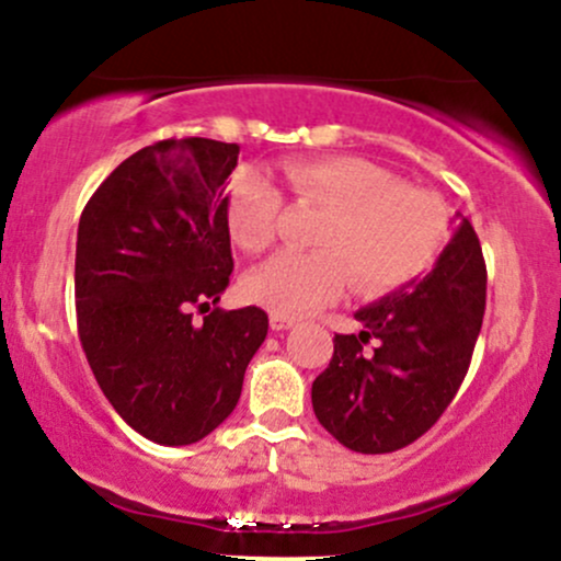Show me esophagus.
Masks as SVG:
<instances>
[{
  "label": "esophagus",
  "mask_w": 561,
  "mask_h": 561,
  "mask_svg": "<svg viewBox=\"0 0 561 561\" xmlns=\"http://www.w3.org/2000/svg\"><path fill=\"white\" fill-rule=\"evenodd\" d=\"M289 327H295V319L289 317H279V313H272V330L274 332H285Z\"/></svg>",
  "instance_id": "esophagus-1"
}]
</instances>
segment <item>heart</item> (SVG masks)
I'll return each mask as SVG.
<instances>
[{
  "instance_id": "b5f03b06",
  "label": "heart",
  "mask_w": 561,
  "mask_h": 561,
  "mask_svg": "<svg viewBox=\"0 0 561 561\" xmlns=\"http://www.w3.org/2000/svg\"><path fill=\"white\" fill-rule=\"evenodd\" d=\"M298 199L330 208L313 253H279L244 279L253 302L279 317H302L337 300L345 287L375 298L409 285L433 266L448 240V210L435 192L403 184L385 165L358 156L285 163ZM282 192L266 173L242 171L227 199L231 240L248 253L272 248Z\"/></svg>"
}]
</instances>
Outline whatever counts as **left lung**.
Returning <instances> with one entry per match:
<instances>
[{
    "label": "left lung",
    "mask_w": 561,
    "mask_h": 561,
    "mask_svg": "<svg viewBox=\"0 0 561 561\" xmlns=\"http://www.w3.org/2000/svg\"><path fill=\"white\" fill-rule=\"evenodd\" d=\"M485 261L461 218L435 268L358 308V334H334L313 379V414L358 454H390L427 433L454 401L485 313Z\"/></svg>",
    "instance_id": "1"
}]
</instances>
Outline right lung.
<instances>
[{
	"instance_id": "add662e5",
	"label": "right lung",
	"mask_w": 561,
	"mask_h": 561,
	"mask_svg": "<svg viewBox=\"0 0 561 561\" xmlns=\"http://www.w3.org/2000/svg\"><path fill=\"white\" fill-rule=\"evenodd\" d=\"M240 147L186 137L141 147L83 208L76 317L96 382L121 420L190 446L234 411L268 332L261 308H215L229 287L227 179ZM209 310L203 322L191 308Z\"/></svg>"
}]
</instances>
